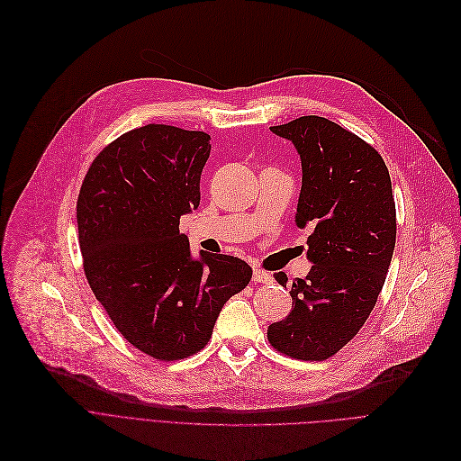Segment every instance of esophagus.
I'll list each match as a JSON object with an SVG mask.
<instances>
[{"label": "esophagus", "mask_w": 461, "mask_h": 461, "mask_svg": "<svg viewBox=\"0 0 461 461\" xmlns=\"http://www.w3.org/2000/svg\"><path fill=\"white\" fill-rule=\"evenodd\" d=\"M270 281H272V276L268 272L260 268L253 270V283H270Z\"/></svg>", "instance_id": "obj_1"}]
</instances>
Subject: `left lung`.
<instances>
[{"instance_id":"8db88e82","label":"left lung","mask_w":461,"mask_h":461,"mask_svg":"<svg viewBox=\"0 0 461 461\" xmlns=\"http://www.w3.org/2000/svg\"><path fill=\"white\" fill-rule=\"evenodd\" d=\"M302 161L296 225L308 236L312 270L291 285L289 317L268 341L298 360H326L353 339L383 289L396 246V204L379 151L341 125L302 116L270 127ZM287 287V274H274Z\"/></svg>"}]
</instances>
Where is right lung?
Instances as JSON below:
<instances>
[{"label":"right lung","instance_id":"right-lung-1","mask_svg":"<svg viewBox=\"0 0 461 461\" xmlns=\"http://www.w3.org/2000/svg\"><path fill=\"white\" fill-rule=\"evenodd\" d=\"M210 135L149 123L94 159L77 203L87 283L118 332L158 360L187 358L212 338L251 267L230 255L191 257L180 217L199 208Z\"/></svg>","mask_w":461,"mask_h":461}]
</instances>
